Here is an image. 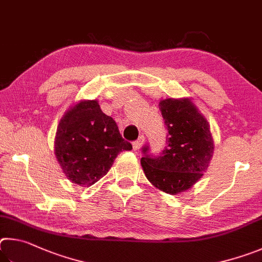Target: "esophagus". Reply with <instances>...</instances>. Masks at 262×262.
<instances>
[{
    "label": "esophagus",
    "instance_id": "1",
    "mask_svg": "<svg viewBox=\"0 0 262 262\" xmlns=\"http://www.w3.org/2000/svg\"><path fill=\"white\" fill-rule=\"evenodd\" d=\"M144 141H145V139H144V137L141 136L139 139H137L136 141H134V143H132V147H134V149L135 150H138L141 146L144 145Z\"/></svg>",
    "mask_w": 262,
    "mask_h": 262
}]
</instances>
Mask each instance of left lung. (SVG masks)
I'll return each mask as SVG.
<instances>
[{
    "label": "left lung",
    "mask_w": 262,
    "mask_h": 262,
    "mask_svg": "<svg viewBox=\"0 0 262 262\" xmlns=\"http://www.w3.org/2000/svg\"><path fill=\"white\" fill-rule=\"evenodd\" d=\"M168 128L167 146L159 157L143 148L141 167L155 189L175 195L191 189L204 176L214 153L210 126L189 98L164 99L159 103Z\"/></svg>",
    "instance_id": "left-lung-1"
}]
</instances>
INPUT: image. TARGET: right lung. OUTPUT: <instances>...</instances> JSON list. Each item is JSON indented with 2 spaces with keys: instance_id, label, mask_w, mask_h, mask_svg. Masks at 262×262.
Instances as JSON below:
<instances>
[{
  "instance_id": "obj_1",
  "label": "right lung",
  "mask_w": 262,
  "mask_h": 262,
  "mask_svg": "<svg viewBox=\"0 0 262 262\" xmlns=\"http://www.w3.org/2000/svg\"><path fill=\"white\" fill-rule=\"evenodd\" d=\"M54 153L73 184L89 187L107 175L117 155L131 150L116 122L101 110L98 100H80L59 121Z\"/></svg>"
}]
</instances>
